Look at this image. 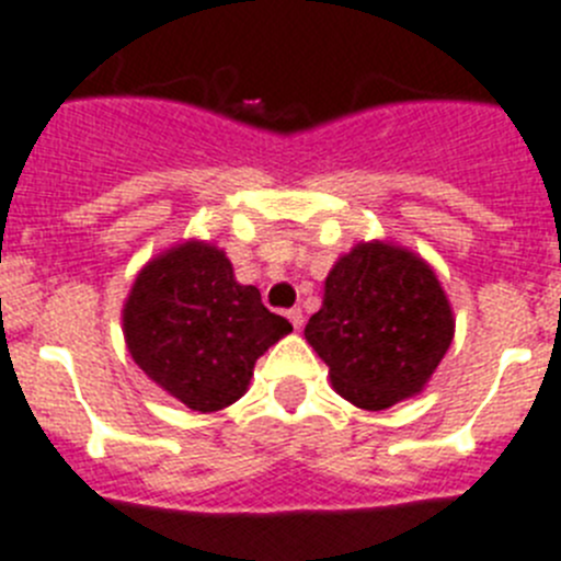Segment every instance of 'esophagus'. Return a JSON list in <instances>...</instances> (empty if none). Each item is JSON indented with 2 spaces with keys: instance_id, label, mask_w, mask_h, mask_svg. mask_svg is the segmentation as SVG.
<instances>
[{
  "instance_id": "esophagus-1",
  "label": "esophagus",
  "mask_w": 561,
  "mask_h": 561,
  "mask_svg": "<svg viewBox=\"0 0 561 561\" xmlns=\"http://www.w3.org/2000/svg\"><path fill=\"white\" fill-rule=\"evenodd\" d=\"M286 317H289V323L295 325V329H300V325H304V311L297 309V306H295V309L286 311Z\"/></svg>"
}]
</instances>
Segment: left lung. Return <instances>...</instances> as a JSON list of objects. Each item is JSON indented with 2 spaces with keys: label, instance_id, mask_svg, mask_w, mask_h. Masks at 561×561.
I'll list each match as a JSON object with an SVG mask.
<instances>
[{
  "label": "left lung",
  "instance_id": "obj_1",
  "mask_svg": "<svg viewBox=\"0 0 561 561\" xmlns=\"http://www.w3.org/2000/svg\"><path fill=\"white\" fill-rule=\"evenodd\" d=\"M453 334V309L435 272L413 252L379 241L336 261L323 309L306 323L334 390L362 410H388L419 393Z\"/></svg>",
  "mask_w": 561,
  "mask_h": 561
}]
</instances>
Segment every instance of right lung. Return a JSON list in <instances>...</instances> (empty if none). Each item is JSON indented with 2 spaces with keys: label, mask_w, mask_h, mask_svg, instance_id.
I'll return each mask as SVG.
<instances>
[{
  "label": "right lung",
  "mask_w": 561,
  "mask_h": 561,
  "mask_svg": "<svg viewBox=\"0 0 561 561\" xmlns=\"http://www.w3.org/2000/svg\"><path fill=\"white\" fill-rule=\"evenodd\" d=\"M128 351L162 390L213 413L247 393L257 356L291 323L232 277L225 252L187 241L153 257L123 309Z\"/></svg>",
  "instance_id": "right-lung-1"
}]
</instances>
